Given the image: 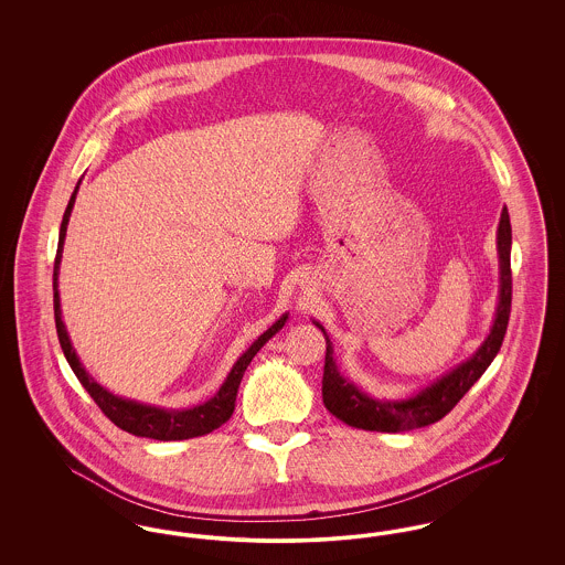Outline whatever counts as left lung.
<instances>
[{
	"instance_id": "1",
	"label": "left lung",
	"mask_w": 565,
	"mask_h": 565,
	"mask_svg": "<svg viewBox=\"0 0 565 565\" xmlns=\"http://www.w3.org/2000/svg\"><path fill=\"white\" fill-rule=\"evenodd\" d=\"M511 245L512 231L509 210L504 207L498 224L495 247H498V269H500V288H498V305L493 313V323L489 328V334L477 351L461 360L457 366L449 369L447 373L436 376L431 383L396 398H376L362 387H358L350 376L343 375L337 360L334 348L323 330L326 339V362H323L322 398L323 406L343 424L351 428L371 431H408L415 428L430 426L434 422L443 419L461 396L481 379L487 366L493 362L498 351L502 348L509 316H511Z\"/></svg>"
}]
</instances>
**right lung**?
<instances>
[{
    "label": "right lung",
    "mask_w": 565,
    "mask_h": 565,
    "mask_svg": "<svg viewBox=\"0 0 565 565\" xmlns=\"http://www.w3.org/2000/svg\"><path fill=\"white\" fill-rule=\"evenodd\" d=\"M81 189V182L76 184V189L72 192V199L67 203V210L61 222V231H58V247H56V258H54L53 273V300H54V323H56V334H58V343L61 350L65 353L74 375L78 376L82 387L90 394V398L99 404V408L108 415L109 422L116 424L120 430L129 431L135 436H143V438H154V440H186V438H196V436H205L215 428H220L222 424H226L235 411V401H237V390L242 383L243 373L249 366L252 358L258 351L265 348V343L270 337H275L284 323L288 322V311L267 328L247 350L243 351L237 358V362L233 364L231 373L224 379V383L220 385V390L215 392L210 401L190 408H167L159 404L139 403L131 401L125 396H118L114 392H109L108 387H104L95 376L90 375L84 364H82L81 355L74 350L67 326L63 322V311H61V296H58V269H61V258H63V243L67 235V224H70V215L76 203V194Z\"/></svg>",
    "instance_id": "right-lung-1"
}]
</instances>
